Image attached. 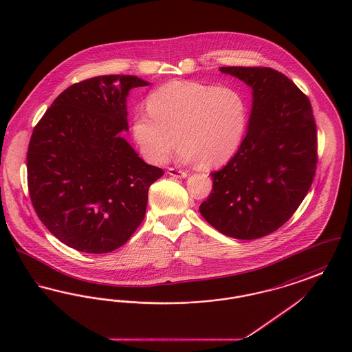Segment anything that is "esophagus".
Listing matches in <instances>:
<instances>
[{"label": "esophagus", "instance_id": "obj_1", "mask_svg": "<svg viewBox=\"0 0 352 352\" xmlns=\"http://www.w3.org/2000/svg\"><path fill=\"white\" fill-rule=\"evenodd\" d=\"M168 175H171V177H177V178H186V177L188 175L187 171L178 170V168H168Z\"/></svg>", "mask_w": 352, "mask_h": 352}]
</instances>
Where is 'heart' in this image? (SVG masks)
<instances>
[{
  "mask_svg": "<svg viewBox=\"0 0 352 352\" xmlns=\"http://www.w3.org/2000/svg\"><path fill=\"white\" fill-rule=\"evenodd\" d=\"M148 112L132 120V134L142 155L166 162L177 142L178 157L203 168L226 164L240 148L248 128L250 107L234 87L173 80L153 91Z\"/></svg>",
  "mask_w": 352,
  "mask_h": 352,
  "instance_id": "obj_1",
  "label": "heart"
}]
</instances>
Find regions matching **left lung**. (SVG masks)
I'll return each instance as SVG.
<instances>
[{"label":"left lung","mask_w":352,"mask_h":352,"mask_svg":"<svg viewBox=\"0 0 352 352\" xmlns=\"http://www.w3.org/2000/svg\"><path fill=\"white\" fill-rule=\"evenodd\" d=\"M252 88L247 135L231 161L211 173L201 217L226 236L252 240L274 232L297 211L317 168V125L310 100L269 67H220Z\"/></svg>","instance_id":"left-lung-1"}]
</instances>
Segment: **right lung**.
<instances>
[{"mask_svg": "<svg viewBox=\"0 0 352 352\" xmlns=\"http://www.w3.org/2000/svg\"><path fill=\"white\" fill-rule=\"evenodd\" d=\"M149 85L104 75L69 85L34 128L28 186L34 210L58 240L85 253L124 245L145 218L148 191L164 170L128 141L126 96Z\"/></svg>", "mask_w": 352, "mask_h": 352, "instance_id": "right-lung-1", "label": "right lung"}]
</instances>
